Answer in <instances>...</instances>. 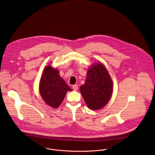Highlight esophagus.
I'll list each match as a JSON object with an SVG mask.
<instances>
[{
	"instance_id": "obj_1",
	"label": "esophagus",
	"mask_w": 155,
	"mask_h": 155,
	"mask_svg": "<svg viewBox=\"0 0 155 155\" xmlns=\"http://www.w3.org/2000/svg\"><path fill=\"white\" fill-rule=\"evenodd\" d=\"M72 88L74 91H76L78 89V85H73Z\"/></svg>"
}]
</instances>
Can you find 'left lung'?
<instances>
[{
    "mask_svg": "<svg viewBox=\"0 0 155 155\" xmlns=\"http://www.w3.org/2000/svg\"><path fill=\"white\" fill-rule=\"evenodd\" d=\"M80 91L91 110L100 109L108 103L112 94L113 84L103 64H95L89 69L85 82Z\"/></svg>",
    "mask_w": 155,
    "mask_h": 155,
    "instance_id": "8db88e82",
    "label": "left lung"
}]
</instances>
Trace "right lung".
I'll return each instance as SVG.
<instances>
[{"label": "right lung", "mask_w": 155, "mask_h": 155, "mask_svg": "<svg viewBox=\"0 0 155 155\" xmlns=\"http://www.w3.org/2000/svg\"><path fill=\"white\" fill-rule=\"evenodd\" d=\"M39 91L45 102L56 109L61 104L67 92L71 89L60 77L58 70L48 66L45 68L41 79Z\"/></svg>", "instance_id": "1"}]
</instances>
